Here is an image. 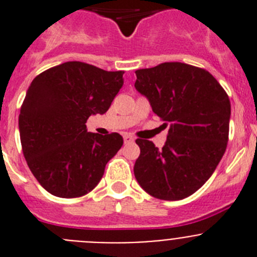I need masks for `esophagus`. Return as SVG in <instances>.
<instances>
[{"label": "esophagus", "mask_w": 257, "mask_h": 257, "mask_svg": "<svg viewBox=\"0 0 257 257\" xmlns=\"http://www.w3.org/2000/svg\"><path fill=\"white\" fill-rule=\"evenodd\" d=\"M123 142L126 143V144H128V143H133L134 142V138L131 135H128V134H124V135H123Z\"/></svg>", "instance_id": "34e87169"}]
</instances>
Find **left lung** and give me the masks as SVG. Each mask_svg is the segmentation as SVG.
Listing matches in <instances>:
<instances>
[{
  "instance_id": "obj_1",
  "label": "left lung",
  "mask_w": 257,
  "mask_h": 257,
  "mask_svg": "<svg viewBox=\"0 0 257 257\" xmlns=\"http://www.w3.org/2000/svg\"><path fill=\"white\" fill-rule=\"evenodd\" d=\"M135 73V88L170 126L162 149L149 140H136V180L158 199L187 198L210 179L225 153L228 95L210 72L185 63H162Z\"/></svg>"
}]
</instances>
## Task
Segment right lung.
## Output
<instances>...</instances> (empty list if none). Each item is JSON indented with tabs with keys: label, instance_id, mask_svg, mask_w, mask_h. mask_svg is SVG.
<instances>
[{
	"label": "right lung",
	"instance_id": "add662e5",
	"mask_svg": "<svg viewBox=\"0 0 257 257\" xmlns=\"http://www.w3.org/2000/svg\"><path fill=\"white\" fill-rule=\"evenodd\" d=\"M123 73L67 61L32 81L20 108V142L29 170L52 196L76 198L91 192L121 149L119 134L88 133L86 121L108 110Z\"/></svg>",
	"mask_w": 257,
	"mask_h": 257
}]
</instances>
